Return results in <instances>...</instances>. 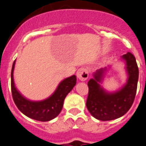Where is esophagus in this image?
I'll list each match as a JSON object with an SVG mask.
<instances>
[{
  "mask_svg": "<svg viewBox=\"0 0 146 146\" xmlns=\"http://www.w3.org/2000/svg\"><path fill=\"white\" fill-rule=\"evenodd\" d=\"M76 75H77V78L79 80H81V81H85L88 78V70L86 68H80L78 70Z\"/></svg>",
  "mask_w": 146,
  "mask_h": 146,
  "instance_id": "1",
  "label": "esophagus"
}]
</instances>
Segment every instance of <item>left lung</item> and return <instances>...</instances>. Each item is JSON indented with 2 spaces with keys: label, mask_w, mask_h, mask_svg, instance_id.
<instances>
[{
  "label": "left lung",
  "mask_w": 146,
  "mask_h": 146,
  "mask_svg": "<svg viewBox=\"0 0 146 146\" xmlns=\"http://www.w3.org/2000/svg\"><path fill=\"white\" fill-rule=\"evenodd\" d=\"M125 61L128 78L119 90L106 92L99 83L102 81L106 68L99 69L93 74L94 78L88 82V96L86 107L95 118L106 121L116 119L125 115L133 103L138 80V67L133 55L130 52L122 56Z\"/></svg>",
  "instance_id": "obj_1"
}]
</instances>
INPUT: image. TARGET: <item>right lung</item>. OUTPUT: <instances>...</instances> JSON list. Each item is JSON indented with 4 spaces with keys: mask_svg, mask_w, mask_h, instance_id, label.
I'll return each mask as SVG.
<instances>
[{
    "mask_svg": "<svg viewBox=\"0 0 146 146\" xmlns=\"http://www.w3.org/2000/svg\"><path fill=\"white\" fill-rule=\"evenodd\" d=\"M15 63L14 60L11 70V92L14 103L19 111L28 118L43 122L58 116L63 108L66 96L76 84V76L73 75L60 82L56 91L48 98L41 101H31L24 98L15 88L13 80Z\"/></svg>",
    "mask_w": 146,
    "mask_h": 146,
    "instance_id": "add662e5",
    "label": "right lung"
}]
</instances>
